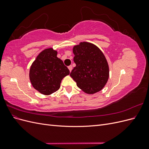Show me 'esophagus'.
<instances>
[{
  "label": "esophagus",
  "instance_id": "obj_1",
  "mask_svg": "<svg viewBox=\"0 0 149 149\" xmlns=\"http://www.w3.org/2000/svg\"><path fill=\"white\" fill-rule=\"evenodd\" d=\"M68 69H69V70H70V71L71 72V70H72V69H73V66H72L71 65H70V66H68Z\"/></svg>",
  "mask_w": 149,
  "mask_h": 149
}]
</instances>
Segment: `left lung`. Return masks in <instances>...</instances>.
Segmentation results:
<instances>
[{"label":"left lung","mask_w":149,"mask_h":149,"mask_svg":"<svg viewBox=\"0 0 149 149\" xmlns=\"http://www.w3.org/2000/svg\"><path fill=\"white\" fill-rule=\"evenodd\" d=\"M73 52L76 66L70 76L77 86L88 94L100 91L109 76V65L104 53L95 45L86 42L74 45Z\"/></svg>","instance_id":"1"}]
</instances>
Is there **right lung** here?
<instances>
[{
    "mask_svg": "<svg viewBox=\"0 0 149 149\" xmlns=\"http://www.w3.org/2000/svg\"><path fill=\"white\" fill-rule=\"evenodd\" d=\"M53 48L43 49L32 63L29 78L33 87L44 95H50L60 88L63 78L70 74V70L57 57Z\"/></svg>",
    "mask_w": 149,
    "mask_h": 149,
    "instance_id": "1",
    "label": "right lung"
}]
</instances>
